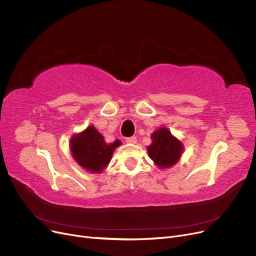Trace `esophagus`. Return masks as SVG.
I'll return each mask as SVG.
<instances>
[{"label": "esophagus", "mask_w": 256, "mask_h": 256, "mask_svg": "<svg viewBox=\"0 0 256 256\" xmlns=\"http://www.w3.org/2000/svg\"><path fill=\"white\" fill-rule=\"evenodd\" d=\"M126 142L130 143V144H135V143H137V138L135 136L128 137V138H126Z\"/></svg>", "instance_id": "esophagus-1"}]
</instances>
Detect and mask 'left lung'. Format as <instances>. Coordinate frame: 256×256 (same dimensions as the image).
Here are the masks:
<instances>
[{
	"mask_svg": "<svg viewBox=\"0 0 256 256\" xmlns=\"http://www.w3.org/2000/svg\"><path fill=\"white\" fill-rule=\"evenodd\" d=\"M152 144L148 146L150 158L160 168H168L179 161L183 152V144L172 135L166 128H161L152 134Z\"/></svg>",
	"mask_w": 256,
	"mask_h": 256,
	"instance_id": "obj_1",
	"label": "left lung"
}]
</instances>
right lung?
Instances as JSON below:
<instances>
[{
  "mask_svg": "<svg viewBox=\"0 0 256 256\" xmlns=\"http://www.w3.org/2000/svg\"><path fill=\"white\" fill-rule=\"evenodd\" d=\"M119 146H121V141L118 139L113 143H106L94 126L73 135L70 140V150L74 160L90 172H102Z\"/></svg>",
  "mask_w": 256,
  "mask_h": 256,
  "instance_id": "add662e5",
  "label": "right lung"
}]
</instances>
